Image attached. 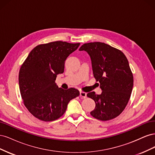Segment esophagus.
I'll return each instance as SVG.
<instances>
[{"label":"esophagus","instance_id":"34e87169","mask_svg":"<svg viewBox=\"0 0 155 155\" xmlns=\"http://www.w3.org/2000/svg\"><path fill=\"white\" fill-rule=\"evenodd\" d=\"M80 97L85 98L87 97V93L84 92H80Z\"/></svg>","mask_w":155,"mask_h":155}]
</instances>
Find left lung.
<instances>
[{"label":"left lung","mask_w":155,"mask_h":155,"mask_svg":"<svg viewBox=\"0 0 155 155\" xmlns=\"http://www.w3.org/2000/svg\"><path fill=\"white\" fill-rule=\"evenodd\" d=\"M79 50L90 55L94 77L100 82L102 91L101 94H87L96 104L91 114L102 121L116 118L127 105L133 87L127 59L121 51L101 42L85 43Z\"/></svg>","instance_id":"8db88e82"}]
</instances>
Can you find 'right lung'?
I'll return each mask as SVG.
<instances>
[{"label":"right lung","instance_id":"right-lung-1","mask_svg":"<svg viewBox=\"0 0 155 155\" xmlns=\"http://www.w3.org/2000/svg\"><path fill=\"white\" fill-rule=\"evenodd\" d=\"M80 43L55 41L33 49L21 67L18 84L27 109L35 118L45 121L59 118L69 101L78 97V89L64 90L55 84L58 74L64 71V62Z\"/></svg>","mask_w":155,"mask_h":155}]
</instances>
